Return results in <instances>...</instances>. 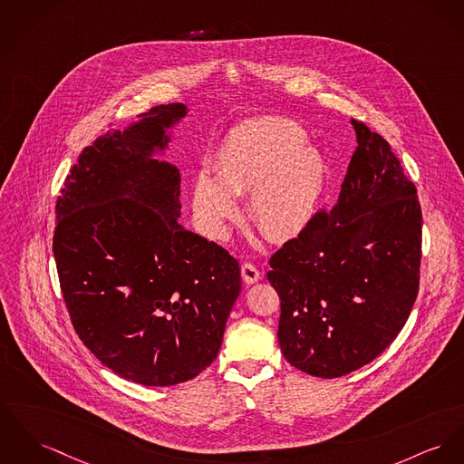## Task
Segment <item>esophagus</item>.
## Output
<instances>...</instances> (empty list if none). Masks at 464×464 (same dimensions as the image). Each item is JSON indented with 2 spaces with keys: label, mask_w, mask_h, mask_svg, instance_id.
<instances>
[{
  "label": "esophagus",
  "mask_w": 464,
  "mask_h": 464,
  "mask_svg": "<svg viewBox=\"0 0 464 464\" xmlns=\"http://www.w3.org/2000/svg\"><path fill=\"white\" fill-rule=\"evenodd\" d=\"M241 276L245 279V283L253 285V283H256L258 279L262 278V273H260V269H256V266H253V264H243V267H241Z\"/></svg>",
  "instance_id": "1"
}]
</instances>
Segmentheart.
I'll use <instances>...</instances> for the list:
<instances>
[{
	"label": "heart",
	"mask_w": 464,
	"mask_h": 464,
	"mask_svg": "<svg viewBox=\"0 0 464 464\" xmlns=\"http://www.w3.org/2000/svg\"><path fill=\"white\" fill-rule=\"evenodd\" d=\"M215 178L198 172L189 200L200 230L225 239L239 215L237 195L271 239L303 234L316 215L327 178L324 155L306 144L304 130L281 118H260L232 128L213 158Z\"/></svg>",
	"instance_id": "obj_1"
}]
</instances>
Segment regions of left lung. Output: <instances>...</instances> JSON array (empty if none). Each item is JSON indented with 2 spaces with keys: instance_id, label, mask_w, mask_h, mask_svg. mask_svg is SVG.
Returning a JSON list of instances; mask_svg holds the SVG:
<instances>
[{
  "instance_id": "8db88e82",
  "label": "left lung",
  "mask_w": 464,
  "mask_h": 464,
  "mask_svg": "<svg viewBox=\"0 0 464 464\" xmlns=\"http://www.w3.org/2000/svg\"><path fill=\"white\" fill-rule=\"evenodd\" d=\"M357 150L325 215L278 249L285 359L320 378L366 366L401 333L419 292L422 213L389 142L352 120Z\"/></svg>"
}]
</instances>
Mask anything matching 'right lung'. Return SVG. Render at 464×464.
<instances>
[{
	"mask_svg": "<svg viewBox=\"0 0 464 464\" xmlns=\"http://www.w3.org/2000/svg\"><path fill=\"white\" fill-rule=\"evenodd\" d=\"M186 114L185 103L156 105L98 137L56 204L53 251L75 333L146 387L206 370L241 294L239 262L178 221L181 174L163 158Z\"/></svg>",
	"mask_w": 464,
	"mask_h": 464,
	"instance_id": "right-lung-1",
	"label": "right lung"
}]
</instances>
